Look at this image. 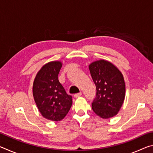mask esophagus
Returning <instances> with one entry per match:
<instances>
[{
  "mask_svg": "<svg viewBox=\"0 0 153 153\" xmlns=\"http://www.w3.org/2000/svg\"><path fill=\"white\" fill-rule=\"evenodd\" d=\"M82 95V92H79V93H77V94H74V97L75 98H78L79 97H81Z\"/></svg>",
  "mask_w": 153,
  "mask_h": 153,
  "instance_id": "esophagus-1",
  "label": "esophagus"
}]
</instances>
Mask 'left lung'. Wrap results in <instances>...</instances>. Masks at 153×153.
<instances>
[{
  "instance_id": "obj_1",
  "label": "left lung",
  "mask_w": 153,
  "mask_h": 153,
  "mask_svg": "<svg viewBox=\"0 0 153 153\" xmlns=\"http://www.w3.org/2000/svg\"><path fill=\"white\" fill-rule=\"evenodd\" d=\"M89 69L97 89L92 110L103 119L113 117L120 110L125 98L123 75L114 65L105 60L93 62Z\"/></svg>"
}]
</instances>
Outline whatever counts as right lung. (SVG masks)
<instances>
[{"instance_id": "add662e5", "label": "right lung", "mask_w": 153, "mask_h": 153, "mask_svg": "<svg viewBox=\"0 0 153 153\" xmlns=\"http://www.w3.org/2000/svg\"><path fill=\"white\" fill-rule=\"evenodd\" d=\"M60 61L45 65L38 72L33 84V96L44 117L58 121L65 117L72 105V97L67 94L59 81Z\"/></svg>"}]
</instances>
